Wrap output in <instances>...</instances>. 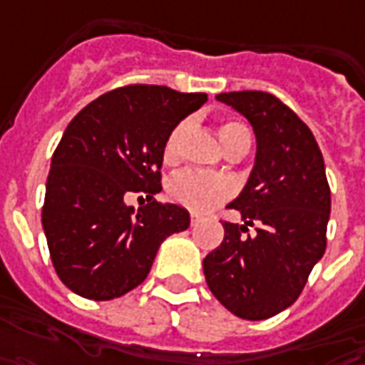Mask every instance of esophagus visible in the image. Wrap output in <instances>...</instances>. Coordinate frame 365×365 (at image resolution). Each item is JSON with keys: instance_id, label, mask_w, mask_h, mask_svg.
<instances>
[{"instance_id": "esophagus-1", "label": "esophagus", "mask_w": 365, "mask_h": 365, "mask_svg": "<svg viewBox=\"0 0 365 365\" xmlns=\"http://www.w3.org/2000/svg\"><path fill=\"white\" fill-rule=\"evenodd\" d=\"M190 224H192V226H195V224H197V216H194V214H192V218H190Z\"/></svg>"}]
</instances>
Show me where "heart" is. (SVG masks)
Masks as SVG:
<instances>
[{"label":"heart","instance_id":"1","mask_svg":"<svg viewBox=\"0 0 365 365\" xmlns=\"http://www.w3.org/2000/svg\"><path fill=\"white\" fill-rule=\"evenodd\" d=\"M187 129H190L187 123H180L170 133L168 141L163 145V159L168 163H175L182 155V145L185 135H187ZM218 135H220L222 145L226 147V151L250 145V133H248L245 125H240L236 120L222 123ZM168 190H170V195L178 204L190 207L194 212H210L216 206H220L222 202L228 200L230 194H232L230 182L220 180V178L202 175V173H195V171H183L180 175H175L170 182Z\"/></svg>","mask_w":365,"mask_h":365}]
</instances>
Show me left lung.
<instances>
[{
	"label": "left lung",
	"mask_w": 365,
	"mask_h": 365,
	"mask_svg": "<svg viewBox=\"0 0 365 365\" xmlns=\"http://www.w3.org/2000/svg\"><path fill=\"white\" fill-rule=\"evenodd\" d=\"M257 137L242 192L228 204L242 224L222 222L224 240L204 258L212 295L236 317L269 319L291 307L325 252L331 192L313 133L277 96L220 93ZM248 225L257 232L245 235Z\"/></svg>",
	"instance_id": "obj_1"
}]
</instances>
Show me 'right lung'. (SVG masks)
<instances>
[{"label": "right lung", "mask_w": 365, "mask_h": 365, "mask_svg": "<svg viewBox=\"0 0 365 365\" xmlns=\"http://www.w3.org/2000/svg\"><path fill=\"white\" fill-rule=\"evenodd\" d=\"M206 93L133 84L98 96L70 120L52 155L42 226L52 264L72 293L108 301L147 279L161 242L190 226V212L155 202L163 145ZM141 191L152 200L126 204Z\"/></svg>", "instance_id": "obj_1"}]
</instances>
